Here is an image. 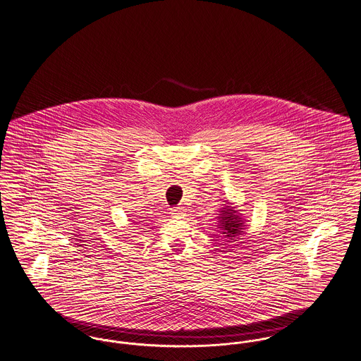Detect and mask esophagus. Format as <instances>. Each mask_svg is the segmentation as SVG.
I'll list each match as a JSON object with an SVG mask.
<instances>
[{
    "mask_svg": "<svg viewBox=\"0 0 361 361\" xmlns=\"http://www.w3.org/2000/svg\"><path fill=\"white\" fill-rule=\"evenodd\" d=\"M174 217H181L184 215V208H181V207H176L172 209V212H171Z\"/></svg>",
    "mask_w": 361,
    "mask_h": 361,
    "instance_id": "34e87169",
    "label": "esophagus"
}]
</instances>
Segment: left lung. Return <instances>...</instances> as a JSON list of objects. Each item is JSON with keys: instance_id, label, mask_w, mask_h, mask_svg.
Returning a JSON list of instances; mask_svg holds the SVG:
<instances>
[{"instance_id": "obj_1", "label": "left lung", "mask_w": 361, "mask_h": 361, "mask_svg": "<svg viewBox=\"0 0 361 361\" xmlns=\"http://www.w3.org/2000/svg\"><path fill=\"white\" fill-rule=\"evenodd\" d=\"M219 228H221V233H224V238H228L231 242L233 238H236L238 235L242 233V230L245 227L242 215L238 212V209H235V207L226 205L219 217Z\"/></svg>"}]
</instances>
